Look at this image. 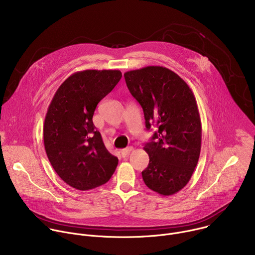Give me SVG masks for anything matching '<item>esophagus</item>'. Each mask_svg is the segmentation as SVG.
<instances>
[{"mask_svg":"<svg viewBox=\"0 0 255 255\" xmlns=\"http://www.w3.org/2000/svg\"><path fill=\"white\" fill-rule=\"evenodd\" d=\"M133 150V147H127V148H125V149H123V150H121V155L123 156V157H126L127 155H129V153L131 152Z\"/></svg>","mask_w":255,"mask_h":255,"instance_id":"esophagus-1","label":"esophagus"}]
</instances>
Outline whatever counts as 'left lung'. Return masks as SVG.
Returning a JSON list of instances; mask_svg holds the SVG:
<instances>
[{
    "label": "left lung",
    "instance_id": "1",
    "mask_svg": "<svg viewBox=\"0 0 255 255\" xmlns=\"http://www.w3.org/2000/svg\"><path fill=\"white\" fill-rule=\"evenodd\" d=\"M131 95L143 109L145 126H156L144 150L148 166L142 171L145 185L170 196L189 183L197 166L202 125L195 96L187 83L163 66H146L124 74Z\"/></svg>",
    "mask_w": 255,
    "mask_h": 255
}]
</instances>
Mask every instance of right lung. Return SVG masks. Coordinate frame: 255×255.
<instances>
[{"label": "right lung", "mask_w": 255, "mask_h": 255, "mask_svg": "<svg viewBox=\"0 0 255 255\" xmlns=\"http://www.w3.org/2000/svg\"><path fill=\"white\" fill-rule=\"evenodd\" d=\"M121 78L120 70L75 72L60 85L48 107L43 127L47 157L59 177L77 190L106 184L117 167L118 158L105 147L93 116Z\"/></svg>", "instance_id": "add662e5"}]
</instances>
